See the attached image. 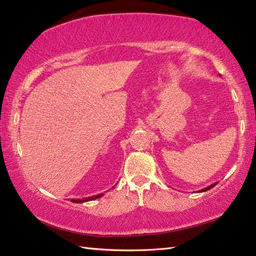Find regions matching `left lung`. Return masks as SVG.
Here are the masks:
<instances>
[{"instance_id":"left-lung-1","label":"left lung","mask_w":256,"mask_h":256,"mask_svg":"<svg viewBox=\"0 0 256 256\" xmlns=\"http://www.w3.org/2000/svg\"><path fill=\"white\" fill-rule=\"evenodd\" d=\"M216 184H217V182H215V184H212L210 186H208V187H206V188H204V189H202V190H199V192H207V190H209V189H212V187H215V186H216Z\"/></svg>"}]
</instances>
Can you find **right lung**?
Returning <instances> with one entry per match:
<instances>
[{
	"label": "right lung",
	"mask_w": 256,
	"mask_h": 256,
	"mask_svg": "<svg viewBox=\"0 0 256 256\" xmlns=\"http://www.w3.org/2000/svg\"><path fill=\"white\" fill-rule=\"evenodd\" d=\"M116 186V184H115ZM102 196H104V194H95V196H90V197H86V198H82V199H72L70 202H76V204H82V202H90V200H94V199L100 198Z\"/></svg>",
	"instance_id": "add662e5"
}]
</instances>
